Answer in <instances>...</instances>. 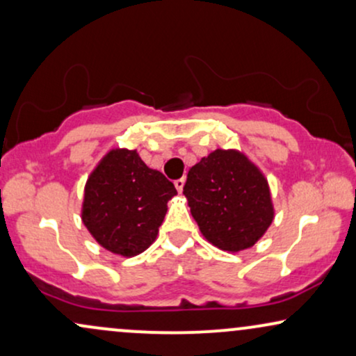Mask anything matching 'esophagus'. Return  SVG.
Wrapping results in <instances>:
<instances>
[{"label":"esophagus","mask_w":356,"mask_h":356,"mask_svg":"<svg viewBox=\"0 0 356 356\" xmlns=\"http://www.w3.org/2000/svg\"><path fill=\"white\" fill-rule=\"evenodd\" d=\"M184 184H186V179L181 177V179H177V181L174 182V186H175V188H177L179 192H182V188H184Z\"/></svg>","instance_id":"1"}]
</instances>
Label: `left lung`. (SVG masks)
<instances>
[{
    "instance_id": "8db88e82",
    "label": "left lung",
    "mask_w": 356,
    "mask_h": 356,
    "mask_svg": "<svg viewBox=\"0 0 356 356\" xmlns=\"http://www.w3.org/2000/svg\"><path fill=\"white\" fill-rule=\"evenodd\" d=\"M184 195L205 240L230 253L251 248L274 218L266 177L235 149H215L192 165Z\"/></svg>"
}]
</instances>
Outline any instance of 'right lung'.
Wrapping results in <instances>:
<instances>
[{
	"mask_svg": "<svg viewBox=\"0 0 356 356\" xmlns=\"http://www.w3.org/2000/svg\"><path fill=\"white\" fill-rule=\"evenodd\" d=\"M175 193L136 151L111 149L85 184L82 222L103 248L131 258L154 243Z\"/></svg>",
	"mask_w": 356,
	"mask_h": 356,
	"instance_id": "obj_1",
	"label": "right lung"
}]
</instances>
